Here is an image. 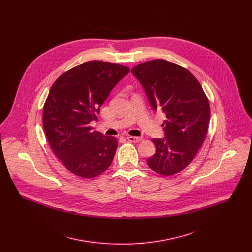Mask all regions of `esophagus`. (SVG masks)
Instances as JSON below:
<instances>
[{
	"instance_id": "esophagus-1",
	"label": "esophagus",
	"mask_w": 252,
	"mask_h": 252,
	"mask_svg": "<svg viewBox=\"0 0 252 252\" xmlns=\"http://www.w3.org/2000/svg\"><path fill=\"white\" fill-rule=\"evenodd\" d=\"M126 139H127V141H129V142H131V143H139V142L142 140V138H140V137H135V136H127Z\"/></svg>"
}]
</instances>
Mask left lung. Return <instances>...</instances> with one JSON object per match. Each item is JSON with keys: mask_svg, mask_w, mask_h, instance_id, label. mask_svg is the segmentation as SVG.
I'll return each instance as SVG.
<instances>
[{"mask_svg": "<svg viewBox=\"0 0 252 252\" xmlns=\"http://www.w3.org/2000/svg\"><path fill=\"white\" fill-rule=\"evenodd\" d=\"M154 110L166 114L165 138L153 139L156 153L148 166L162 176L187 167L203 144L210 122V105L192 72L166 60H155L132 68Z\"/></svg>", "mask_w": 252, "mask_h": 252, "instance_id": "obj_1", "label": "left lung"}]
</instances>
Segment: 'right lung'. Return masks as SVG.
Masks as SVG:
<instances>
[{"label":"right lung","mask_w":252,"mask_h":252,"mask_svg":"<svg viewBox=\"0 0 252 252\" xmlns=\"http://www.w3.org/2000/svg\"><path fill=\"white\" fill-rule=\"evenodd\" d=\"M129 68L99 60L62 73L52 86L42 113L49 144L71 173L93 179L108 169L118 146L115 137L89 126Z\"/></svg>","instance_id":"right-lung-1"}]
</instances>
